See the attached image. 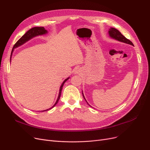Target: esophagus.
<instances>
[{
    "label": "esophagus",
    "instance_id": "obj_1",
    "mask_svg": "<svg viewBox=\"0 0 150 150\" xmlns=\"http://www.w3.org/2000/svg\"><path fill=\"white\" fill-rule=\"evenodd\" d=\"M76 73H78V72H77V71H76Z\"/></svg>",
    "mask_w": 150,
    "mask_h": 150
}]
</instances>
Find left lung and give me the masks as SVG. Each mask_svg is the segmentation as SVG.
Listing matches in <instances>:
<instances>
[{"label": "left lung", "mask_w": 150, "mask_h": 150, "mask_svg": "<svg viewBox=\"0 0 150 150\" xmlns=\"http://www.w3.org/2000/svg\"><path fill=\"white\" fill-rule=\"evenodd\" d=\"M109 35L110 36V37L115 39V40H117L119 41H120V42H124V43H127V44H130V45H134L132 42L129 40V39H128L127 38H126L120 32V31L117 30L116 28H111L109 29ZM83 92V91H82ZM83 93V97L84 98V96L83 95V93ZM86 100V99H85ZM86 102H87V101H86ZM88 103V102H87ZM90 106V105H89Z\"/></svg>", "instance_id": "obj_1"}]
</instances>
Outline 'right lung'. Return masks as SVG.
<instances>
[{"label": "right lung", "mask_w": 150, "mask_h": 150, "mask_svg": "<svg viewBox=\"0 0 150 150\" xmlns=\"http://www.w3.org/2000/svg\"><path fill=\"white\" fill-rule=\"evenodd\" d=\"M47 33V31L46 30H45V28L42 27H33L32 28L30 29L28 31H27L26 33L23 35L19 40L16 42V43L14 46H13V48L12 49V51H11V55H12V53L14 50V49L16 48V47L22 45L23 44H24L25 42H26L27 41H28V40H30V39L33 38V37L35 36H38V35H44V34H46ZM10 60H11V58H10ZM69 78H67V79H66L64 81H63L62 84H61V87H60V89H59V95H58V97L57 98V100L56 101V103H54V105L50 108L47 109V110H44V111H42L41 112H44V111H49V110L51 109L52 108H53L55 105H56L57 104V103L58 102L59 98H60V97H61V91H62V86L63 85H64V84L65 83V82L69 79Z\"/></svg>", "instance_id": "obj_1"}]
</instances>
